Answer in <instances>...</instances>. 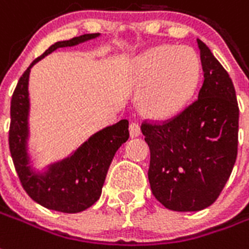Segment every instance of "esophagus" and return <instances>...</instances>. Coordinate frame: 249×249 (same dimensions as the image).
Wrapping results in <instances>:
<instances>
[{"instance_id": "obj_1", "label": "esophagus", "mask_w": 249, "mask_h": 249, "mask_svg": "<svg viewBox=\"0 0 249 249\" xmlns=\"http://www.w3.org/2000/svg\"><path fill=\"white\" fill-rule=\"evenodd\" d=\"M140 126H139L136 122H132L130 124V136L131 138H138L139 135H140Z\"/></svg>"}]
</instances>
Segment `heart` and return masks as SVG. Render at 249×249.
I'll list each match as a JSON object with an SVG mask.
<instances>
[{
	"mask_svg": "<svg viewBox=\"0 0 249 249\" xmlns=\"http://www.w3.org/2000/svg\"><path fill=\"white\" fill-rule=\"evenodd\" d=\"M200 72V58L190 46L160 45L142 53L135 65L142 111L156 118L179 114L196 92Z\"/></svg>",
	"mask_w": 249,
	"mask_h": 249,
	"instance_id": "heart-1",
	"label": "heart"
}]
</instances>
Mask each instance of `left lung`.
Returning <instances> with one entry per match:
<instances>
[{
	"mask_svg": "<svg viewBox=\"0 0 249 249\" xmlns=\"http://www.w3.org/2000/svg\"><path fill=\"white\" fill-rule=\"evenodd\" d=\"M204 82L197 100L163 124L144 123L148 179L167 209L197 212L214 203L238 155L239 107L232 80L197 38Z\"/></svg>",
	"mask_w": 249,
	"mask_h": 249,
	"instance_id": "left-lung-1",
	"label": "left lung"
}]
</instances>
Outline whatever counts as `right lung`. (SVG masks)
Masks as SVG:
<instances>
[{
    "label": "right lung",
    "mask_w": 249,
    "mask_h": 249,
    "mask_svg": "<svg viewBox=\"0 0 249 249\" xmlns=\"http://www.w3.org/2000/svg\"><path fill=\"white\" fill-rule=\"evenodd\" d=\"M98 36L100 34H87L53 44L24 71L11 97L9 145L15 170L28 196L51 211L79 213L92 207L101 196L104 182L115 152L130 136L128 121L122 119L113 126L97 131L76 151L71 152L65 159L46 165L42 170L35 169L34 161L28 153V80L31 69L58 48L79 45Z\"/></svg>",
    "instance_id": "add662e5"
}]
</instances>
